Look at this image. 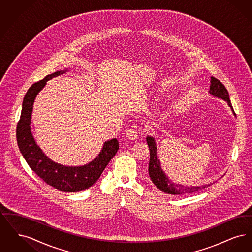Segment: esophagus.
Instances as JSON below:
<instances>
[{
	"instance_id": "34e87169",
	"label": "esophagus",
	"mask_w": 252,
	"mask_h": 252,
	"mask_svg": "<svg viewBox=\"0 0 252 252\" xmlns=\"http://www.w3.org/2000/svg\"><path fill=\"white\" fill-rule=\"evenodd\" d=\"M126 135L129 140H137L139 138V134L135 126H132L131 128H128L126 130Z\"/></svg>"
}]
</instances>
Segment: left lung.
Segmentation results:
<instances>
[{"label":"left lung","instance_id":"8db88e82","mask_svg":"<svg viewBox=\"0 0 252 252\" xmlns=\"http://www.w3.org/2000/svg\"><path fill=\"white\" fill-rule=\"evenodd\" d=\"M210 94L213 95L224 99L228 102V106L231 107L230 99L228 95V90L226 87L222 84L216 77H211V86H210ZM146 142L149 147L150 152V159H149V166H148V173L149 177L152 180V182L156 185L157 187L162 191L167 192L170 194H188L192 192H198L204 188L210 186V185H204V186H183L181 184H177L168 180L165 174L162 172L159 160L158 159L157 155V146L155 144V140L151 137L146 138Z\"/></svg>","mask_w":252,"mask_h":252}]
</instances>
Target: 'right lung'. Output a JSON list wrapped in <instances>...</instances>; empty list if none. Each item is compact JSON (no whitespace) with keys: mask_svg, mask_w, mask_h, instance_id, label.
<instances>
[{"mask_svg":"<svg viewBox=\"0 0 252 252\" xmlns=\"http://www.w3.org/2000/svg\"><path fill=\"white\" fill-rule=\"evenodd\" d=\"M65 71L54 72L32 85L24 96L20 120L17 125V142L24 159L36 175L48 185L62 192L84 191L95 183L119 149L116 139L106 142L99 156L89 164L80 167H68L53 162L36 144L30 129L33 103L37 93L46 81Z\"/></svg>","mask_w":252,"mask_h":252,"instance_id":"right-lung-1","label":"right lung"}]
</instances>
